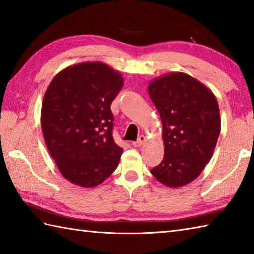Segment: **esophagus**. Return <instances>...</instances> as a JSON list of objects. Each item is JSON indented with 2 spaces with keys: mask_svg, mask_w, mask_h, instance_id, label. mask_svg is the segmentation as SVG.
<instances>
[{
  "mask_svg": "<svg viewBox=\"0 0 254 254\" xmlns=\"http://www.w3.org/2000/svg\"><path fill=\"white\" fill-rule=\"evenodd\" d=\"M145 142H146V137H145L144 135H141V136L138 137V139H137L136 142H133L132 144H133L134 147H141Z\"/></svg>",
  "mask_w": 254,
  "mask_h": 254,
  "instance_id": "obj_1",
  "label": "esophagus"
}]
</instances>
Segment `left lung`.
Instances as JSON below:
<instances>
[{
	"label": "left lung",
	"mask_w": 254,
	"mask_h": 254,
	"mask_svg": "<svg viewBox=\"0 0 254 254\" xmlns=\"http://www.w3.org/2000/svg\"><path fill=\"white\" fill-rule=\"evenodd\" d=\"M147 90L161 119L165 152L150 174L168 188L185 187L201 175L216 147L220 132L216 97L183 72L152 79Z\"/></svg>",
	"instance_id": "obj_1"
}]
</instances>
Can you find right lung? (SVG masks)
I'll return each mask as SVG.
<instances>
[{
    "instance_id": "right-lung-1",
    "label": "right lung",
    "mask_w": 254,
    "mask_h": 254,
    "mask_svg": "<svg viewBox=\"0 0 254 254\" xmlns=\"http://www.w3.org/2000/svg\"><path fill=\"white\" fill-rule=\"evenodd\" d=\"M120 72L102 62H82L59 72L44 96L41 130L51 157L67 181L94 188L109 178L123 149L112 136V100Z\"/></svg>"
}]
</instances>
